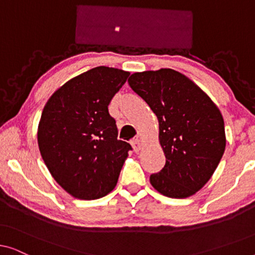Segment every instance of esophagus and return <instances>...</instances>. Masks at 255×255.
<instances>
[{"mask_svg": "<svg viewBox=\"0 0 255 255\" xmlns=\"http://www.w3.org/2000/svg\"><path fill=\"white\" fill-rule=\"evenodd\" d=\"M131 145H132V147H133V151L134 152H139V149L141 148V142H140V140H139L138 138L133 139V140L131 141Z\"/></svg>", "mask_w": 255, "mask_h": 255, "instance_id": "esophagus-1", "label": "esophagus"}]
</instances>
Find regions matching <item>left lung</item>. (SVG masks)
Listing matches in <instances>:
<instances>
[{
    "mask_svg": "<svg viewBox=\"0 0 255 255\" xmlns=\"http://www.w3.org/2000/svg\"><path fill=\"white\" fill-rule=\"evenodd\" d=\"M128 82L159 121L166 163L149 176L151 184L167 197L191 196L210 180L224 154L221 111L200 87L174 69L134 73Z\"/></svg>",
    "mask_w": 255,
    "mask_h": 255,
    "instance_id": "8db88e82",
    "label": "left lung"
}]
</instances>
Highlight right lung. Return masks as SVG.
Listing matches in <instances>:
<instances>
[{"mask_svg":"<svg viewBox=\"0 0 255 255\" xmlns=\"http://www.w3.org/2000/svg\"><path fill=\"white\" fill-rule=\"evenodd\" d=\"M128 72L100 66L60 87L47 101L38 145L54 180L72 196L96 200L116 187L131 145L117 139L109 104Z\"/></svg>","mask_w":255,"mask_h":255,"instance_id":"add662e5","label":"right lung"}]
</instances>
